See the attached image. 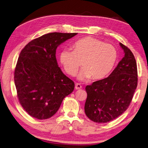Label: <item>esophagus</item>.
<instances>
[{
    "mask_svg": "<svg viewBox=\"0 0 148 148\" xmlns=\"http://www.w3.org/2000/svg\"><path fill=\"white\" fill-rule=\"evenodd\" d=\"M82 88V86L79 83H76V85H75V89L76 90H80Z\"/></svg>",
    "mask_w": 148,
    "mask_h": 148,
    "instance_id": "34e87169",
    "label": "esophagus"
}]
</instances>
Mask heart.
<instances>
[{
	"mask_svg": "<svg viewBox=\"0 0 148 148\" xmlns=\"http://www.w3.org/2000/svg\"><path fill=\"white\" fill-rule=\"evenodd\" d=\"M73 51L65 49L60 54V62L69 76L76 74L82 62L83 69L78 75L80 80L90 77L93 80L105 77L117 61V53L114 46L105 44L99 40L86 37L72 44Z\"/></svg>",
	"mask_w": 148,
	"mask_h": 148,
	"instance_id": "obj_1",
	"label": "heart"
}]
</instances>
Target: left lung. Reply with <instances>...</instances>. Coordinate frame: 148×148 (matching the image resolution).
Here are the masks:
<instances>
[{
    "label": "left lung",
    "mask_w": 148,
    "mask_h": 148,
    "mask_svg": "<svg viewBox=\"0 0 148 148\" xmlns=\"http://www.w3.org/2000/svg\"><path fill=\"white\" fill-rule=\"evenodd\" d=\"M123 58L110 76L86 86L85 112L95 123H105L123 114L128 108L137 86V67L134 55L119 43Z\"/></svg>",
    "instance_id": "obj_1"
}]
</instances>
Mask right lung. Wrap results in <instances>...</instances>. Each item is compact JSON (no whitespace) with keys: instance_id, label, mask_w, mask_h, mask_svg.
Instances as JSON below:
<instances>
[{"instance_id":"add662e5","label":"right lung","mask_w":148,"mask_h":148,"mask_svg":"<svg viewBox=\"0 0 148 148\" xmlns=\"http://www.w3.org/2000/svg\"><path fill=\"white\" fill-rule=\"evenodd\" d=\"M77 33H51L32 40L20 52L14 70L17 96L31 117L47 119L58 110L74 83L63 73L56 58L61 43Z\"/></svg>"}]
</instances>
